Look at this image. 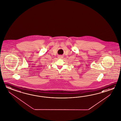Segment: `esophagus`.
I'll return each instance as SVG.
<instances>
[{
  "mask_svg": "<svg viewBox=\"0 0 121 121\" xmlns=\"http://www.w3.org/2000/svg\"><path fill=\"white\" fill-rule=\"evenodd\" d=\"M63 56L62 55H60L58 57V58H63Z\"/></svg>",
  "mask_w": 121,
  "mask_h": 121,
  "instance_id": "1",
  "label": "esophagus"
}]
</instances>
